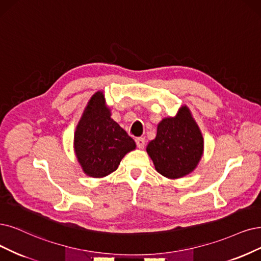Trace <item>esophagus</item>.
<instances>
[{
    "mask_svg": "<svg viewBox=\"0 0 261 261\" xmlns=\"http://www.w3.org/2000/svg\"><path fill=\"white\" fill-rule=\"evenodd\" d=\"M136 143H137V146L139 148H144V146H145V139H144V138H137Z\"/></svg>",
    "mask_w": 261,
    "mask_h": 261,
    "instance_id": "obj_1",
    "label": "esophagus"
}]
</instances>
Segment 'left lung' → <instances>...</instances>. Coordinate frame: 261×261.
I'll return each instance as SVG.
<instances>
[{
  "label": "left lung",
  "mask_w": 261,
  "mask_h": 261,
  "mask_svg": "<svg viewBox=\"0 0 261 261\" xmlns=\"http://www.w3.org/2000/svg\"><path fill=\"white\" fill-rule=\"evenodd\" d=\"M203 137L187 106H181L175 117L163 118L157 136L146 151L158 173L171 179L194 171L203 153Z\"/></svg>",
  "instance_id": "left-lung-1"
}]
</instances>
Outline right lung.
I'll return each mask as SVG.
<instances>
[{
    "label": "right lung",
    "instance_id": "add662e5",
    "mask_svg": "<svg viewBox=\"0 0 261 261\" xmlns=\"http://www.w3.org/2000/svg\"><path fill=\"white\" fill-rule=\"evenodd\" d=\"M136 142L111 118L102 91L87 104L74 134V150L86 175L108 176L117 170L124 155L136 149Z\"/></svg>",
    "mask_w": 261,
    "mask_h": 261
}]
</instances>
